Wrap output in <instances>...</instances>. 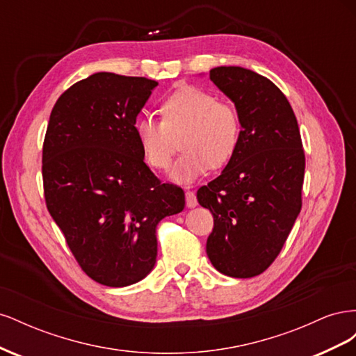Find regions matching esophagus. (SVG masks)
I'll return each instance as SVG.
<instances>
[{
    "instance_id": "esophagus-1",
    "label": "esophagus",
    "mask_w": 356,
    "mask_h": 356,
    "mask_svg": "<svg viewBox=\"0 0 356 356\" xmlns=\"http://www.w3.org/2000/svg\"><path fill=\"white\" fill-rule=\"evenodd\" d=\"M186 203H187V208L197 207V199H196L195 193H193V191H186Z\"/></svg>"
}]
</instances>
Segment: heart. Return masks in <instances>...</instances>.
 Segmentation results:
<instances>
[{
	"label": "heart",
	"instance_id": "heart-1",
	"mask_svg": "<svg viewBox=\"0 0 356 356\" xmlns=\"http://www.w3.org/2000/svg\"><path fill=\"white\" fill-rule=\"evenodd\" d=\"M161 120L143 115L135 124L139 148L153 169L169 168L181 138L179 156L170 170V179L190 184L221 168L233 157L241 143L242 120L239 110L229 101L199 88H184L161 102Z\"/></svg>",
	"mask_w": 356,
	"mask_h": 356
}]
</instances>
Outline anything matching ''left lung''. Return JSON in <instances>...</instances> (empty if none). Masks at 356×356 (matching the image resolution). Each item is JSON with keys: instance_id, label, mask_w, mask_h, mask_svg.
I'll use <instances>...</instances> for the list:
<instances>
[{"instance_id": "obj_1", "label": "left lung", "mask_w": 356, "mask_h": 356, "mask_svg": "<svg viewBox=\"0 0 356 356\" xmlns=\"http://www.w3.org/2000/svg\"><path fill=\"white\" fill-rule=\"evenodd\" d=\"M209 79L239 110L242 135L221 175L197 190L213 217L207 254L220 273L252 277L275 261L298 217L305 149L296 114L270 80L242 67H217Z\"/></svg>"}]
</instances>
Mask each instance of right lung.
<instances>
[{"label": "right lung", "instance_id": "obj_1", "mask_svg": "<svg viewBox=\"0 0 356 356\" xmlns=\"http://www.w3.org/2000/svg\"><path fill=\"white\" fill-rule=\"evenodd\" d=\"M159 83L96 72L53 106L42 145L47 209L83 272L120 288L144 279L157 257V224L184 209L181 187L145 165L135 123Z\"/></svg>", "mask_w": 356, "mask_h": 356}]
</instances>
